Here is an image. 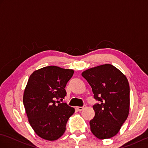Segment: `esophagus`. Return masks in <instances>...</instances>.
Wrapping results in <instances>:
<instances>
[{"label": "esophagus", "mask_w": 148, "mask_h": 148, "mask_svg": "<svg viewBox=\"0 0 148 148\" xmlns=\"http://www.w3.org/2000/svg\"><path fill=\"white\" fill-rule=\"evenodd\" d=\"M86 106L84 105V106H83V107H76V109L77 110V111H82V110H83L84 108H86Z\"/></svg>", "instance_id": "esophagus-1"}]
</instances>
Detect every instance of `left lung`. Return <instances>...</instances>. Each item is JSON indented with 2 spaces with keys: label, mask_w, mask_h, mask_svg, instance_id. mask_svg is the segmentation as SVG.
<instances>
[{
  "label": "left lung",
  "mask_w": 148,
  "mask_h": 148,
  "mask_svg": "<svg viewBox=\"0 0 148 148\" xmlns=\"http://www.w3.org/2000/svg\"><path fill=\"white\" fill-rule=\"evenodd\" d=\"M82 76L92 87L95 114L90 120L92 134L99 139L116 136L127 119L130 86L126 76L114 66L104 64L84 71Z\"/></svg>",
  "instance_id": "1"
}]
</instances>
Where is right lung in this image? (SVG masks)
<instances>
[{
    "label": "right lung",
    "instance_id": "1",
    "mask_svg": "<svg viewBox=\"0 0 148 148\" xmlns=\"http://www.w3.org/2000/svg\"><path fill=\"white\" fill-rule=\"evenodd\" d=\"M72 69L48 66L30 75L23 101L29 122L37 136L55 140L64 134L75 109L63 101L65 88L74 74Z\"/></svg>",
    "mask_w": 148,
    "mask_h": 148
}]
</instances>
